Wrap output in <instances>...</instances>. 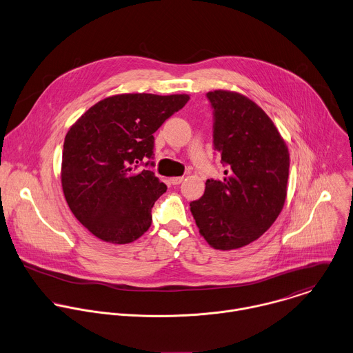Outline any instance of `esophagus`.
Masks as SVG:
<instances>
[{
	"label": "esophagus",
	"instance_id": "1",
	"mask_svg": "<svg viewBox=\"0 0 353 353\" xmlns=\"http://www.w3.org/2000/svg\"><path fill=\"white\" fill-rule=\"evenodd\" d=\"M183 180H184V177H170V183H172L173 185H179V184H181V183H183Z\"/></svg>",
	"mask_w": 353,
	"mask_h": 353
}]
</instances>
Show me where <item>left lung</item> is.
<instances>
[{
    "label": "left lung",
    "mask_w": 353,
    "mask_h": 353,
    "mask_svg": "<svg viewBox=\"0 0 353 353\" xmlns=\"http://www.w3.org/2000/svg\"><path fill=\"white\" fill-rule=\"evenodd\" d=\"M214 150L225 177L208 180L201 199L190 203L205 241L234 250L259 239L278 219L288 196L290 154L265 111L232 90H213Z\"/></svg>",
    "instance_id": "1"
}]
</instances>
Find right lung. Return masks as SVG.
Here are the masks:
<instances>
[{
  "label": "right lung",
  "instance_id": "add662e5",
  "mask_svg": "<svg viewBox=\"0 0 353 353\" xmlns=\"http://www.w3.org/2000/svg\"><path fill=\"white\" fill-rule=\"evenodd\" d=\"M188 100L184 93L114 94L72 123L63 145L61 187L75 219L96 238L125 245L151 227V209L166 185L137 166L152 158L154 133Z\"/></svg>",
  "mask_w": 353,
  "mask_h": 353
}]
</instances>
